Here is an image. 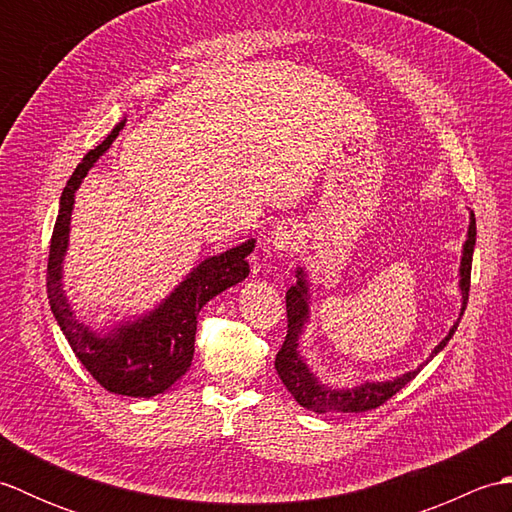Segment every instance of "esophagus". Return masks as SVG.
Instances as JSON below:
<instances>
[{
	"mask_svg": "<svg viewBox=\"0 0 512 512\" xmlns=\"http://www.w3.org/2000/svg\"><path fill=\"white\" fill-rule=\"evenodd\" d=\"M299 239H301V235L297 231V226L279 224L275 231H273V237H270V242H273V246L277 250H290V248H295L299 244Z\"/></svg>",
	"mask_w": 512,
	"mask_h": 512,
	"instance_id": "34e87169",
	"label": "esophagus"
}]
</instances>
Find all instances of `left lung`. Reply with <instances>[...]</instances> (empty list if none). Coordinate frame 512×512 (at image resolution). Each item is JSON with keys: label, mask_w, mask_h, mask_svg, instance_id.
I'll return each mask as SVG.
<instances>
[{"label": "left lung", "mask_w": 512, "mask_h": 512, "mask_svg": "<svg viewBox=\"0 0 512 512\" xmlns=\"http://www.w3.org/2000/svg\"><path fill=\"white\" fill-rule=\"evenodd\" d=\"M475 215L471 213V224H469V239L464 244L462 253V266H460V288H462V312L466 310V303H469V290H471V264H473V248H475ZM286 312H288V334L286 341L277 352L275 367L281 378V383L286 385L295 400L301 407L317 413H328V411H369L376 409L387 402L391 396L398 394V391L405 387L409 380L416 378L422 367L413 369V372L402 374L394 380H387V383H365L356 389H332L321 385L314 374L303 363L299 356V334L303 330V323L308 319V284L306 277H303V270H297V284L286 292ZM460 321L453 325L451 332L447 334L433 354H438L444 345L449 343L451 336L458 330Z\"/></svg>", "instance_id": "obj_1"}]
</instances>
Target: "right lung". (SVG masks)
<instances>
[{"instance_id": "add662e5", "label": "right lung", "mask_w": 512, "mask_h": 512, "mask_svg": "<svg viewBox=\"0 0 512 512\" xmlns=\"http://www.w3.org/2000/svg\"><path fill=\"white\" fill-rule=\"evenodd\" d=\"M123 125L125 123H118L99 147L90 149L83 156L65 184L50 239L46 286L54 319L68 339L72 352L96 383L112 394L151 398L169 389L191 367L198 314L206 301L246 279L250 270L246 257L253 253L255 239H248L242 246H235L217 257L204 259L154 312L136 323L121 325L110 336H101L85 328L74 317L61 290V264L65 248H68L74 191L79 189L85 173L99 156L110 149Z\"/></svg>"}]
</instances>
